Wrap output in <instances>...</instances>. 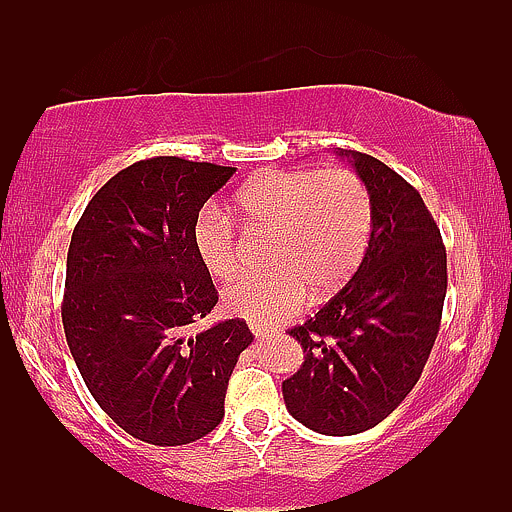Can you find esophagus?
<instances>
[{
    "mask_svg": "<svg viewBox=\"0 0 512 512\" xmlns=\"http://www.w3.org/2000/svg\"><path fill=\"white\" fill-rule=\"evenodd\" d=\"M250 330H252V335H255L257 339H264V337H269L271 332H274V327H264V325L252 323V325H250Z\"/></svg>",
    "mask_w": 512,
    "mask_h": 512,
    "instance_id": "34e87169",
    "label": "esophagus"
}]
</instances>
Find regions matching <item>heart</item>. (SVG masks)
<instances>
[{
  "label": "heart",
  "mask_w": 512,
  "mask_h": 512,
  "mask_svg": "<svg viewBox=\"0 0 512 512\" xmlns=\"http://www.w3.org/2000/svg\"><path fill=\"white\" fill-rule=\"evenodd\" d=\"M248 231H274L267 276H241L224 288L231 316L276 325L309 299L337 292L363 260L372 231L365 182L346 168L267 170L236 196ZM192 243L203 269L229 278L238 269V229L229 213L208 203L196 215Z\"/></svg>",
  "instance_id": "obj_1"
}]
</instances>
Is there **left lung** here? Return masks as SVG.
Returning a JSON list of instances; mask_svg holds the SVG:
<instances>
[{"label": "left lung", "mask_w": 512, "mask_h": 512, "mask_svg": "<svg viewBox=\"0 0 512 512\" xmlns=\"http://www.w3.org/2000/svg\"><path fill=\"white\" fill-rule=\"evenodd\" d=\"M372 199V231L351 281L290 330L304 363L283 381L299 424L356 435L384 421L417 384L440 330L447 252L410 182L370 154L339 149Z\"/></svg>", "instance_id": "obj_1"}]
</instances>
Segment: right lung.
<instances>
[{"instance_id": "obj_1", "label": "right lung", "mask_w": 512, "mask_h": 512, "mask_svg": "<svg viewBox=\"0 0 512 512\" xmlns=\"http://www.w3.org/2000/svg\"><path fill=\"white\" fill-rule=\"evenodd\" d=\"M236 168L156 156L98 189L67 250L63 325L81 379L128 435L175 447L224 417L241 318L189 337L217 304L192 243L196 215Z\"/></svg>"}]
</instances>
